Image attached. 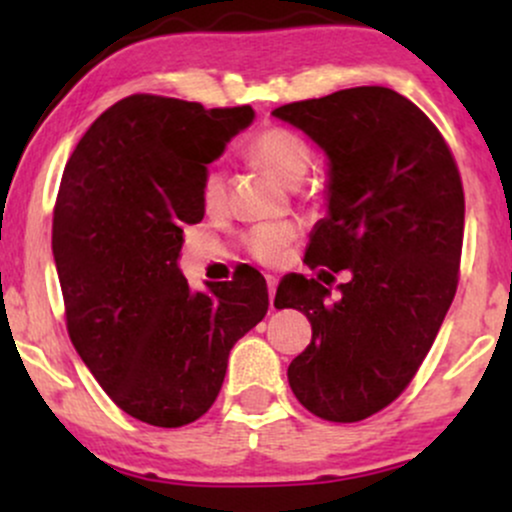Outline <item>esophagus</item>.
<instances>
[{"label":"esophagus","mask_w":512,"mask_h":512,"mask_svg":"<svg viewBox=\"0 0 512 512\" xmlns=\"http://www.w3.org/2000/svg\"><path fill=\"white\" fill-rule=\"evenodd\" d=\"M276 284H279V279H276L274 274H267V286H269V305L274 308V293H276Z\"/></svg>","instance_id":"1"}]
</instances>
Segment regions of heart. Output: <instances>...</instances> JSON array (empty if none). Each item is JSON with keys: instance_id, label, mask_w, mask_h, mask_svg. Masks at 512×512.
I'll list each match as a JSON object with an SVG mask.
<instances>
[{"instance_id": "b5f03b06", "label": "heart", "mask_w": 512, "mask_h": 512, "mask_svg": "<svg viewBox=\"0 0 512 512\" xmlns=\"http://www.w3.org/2000/svg\"><path fill=\"white\" fill-rule=\"evenodd\" d=\"M250 156L267 168L274 178H279L286 185H296L308 175L313 166V149L305 142L301 134L291 132L284 127H269L257 134L248 146ZM202 199L207 209H219L226 199V178L221 170H209L204 178ZM293 226L289 223H262L248 233V250L255 260L264 264H276L284 260L286 248L291 245Z\"/></svg>"}]
</instances>
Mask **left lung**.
Returning <instances> with one entry per match:
<instances>
[{
    "mask_svg": "<svg viewBox=\"0 0 512 512\" xmlns=\"http://www.w3.org/2000/svg\"><path fill=\"white\" fill-rule=\"evenodd\" d=\"M272 115L327 156V214L310 233L308 267L349 272L339 301L303 274L279 281L276 308L301 310L313 325L289 385L315 416L351 424L402 395L448 315L462 180L436 125L392 88H344Z\"/></svg>",
    "mask_w": 512,
    "mask_h": 512,
    "instance_id": "left-lung-1",
    "label": "left lung"
}]
</instances>
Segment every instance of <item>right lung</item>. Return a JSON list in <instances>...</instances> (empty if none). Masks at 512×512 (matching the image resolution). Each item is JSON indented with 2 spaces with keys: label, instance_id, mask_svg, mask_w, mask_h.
<instances>
[{
  "label": "right lung",
  "instance_id": "obj_1",
  "mask_svg": "<svg viewBox=\"0 0 512 512\" xmlns=\"http://www.w3.org/2000/svg\"><path fill=\"white\" fill-rule=\"evenodd\" d=\"M255 120L250 105L204 110L178 98H122L88 127L64 168L52 255L74 349L108 397L144 424L207 414L228 354L267 315V281L236 269L192 291L182 228L204 219L207 166Z\"/></svg>",
  "mask_w": 512,
  "mask_h": 512
}]
</instances>
